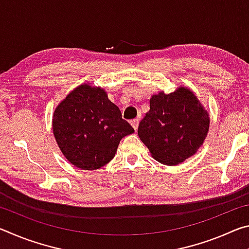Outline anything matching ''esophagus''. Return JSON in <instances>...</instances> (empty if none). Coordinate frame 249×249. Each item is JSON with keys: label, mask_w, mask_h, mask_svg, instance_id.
Masks as SVG:
<instances>
[{"label": "esophagus", "mask_w": 249, "mask_h": 249, "mask_svg": "<svg viewBox=\"0 0 249 249\" xmlns=\"http://www.w3.org/2000/svg\"><path fill=\"white\" fill-rule=\"evenodd\" d=\"M138 123H140V117H137V119L130 121V124H132L133 128H134L135 130H136V129L138 128Z\"/></svg>", "instance_id": "34e87169"}]
</instances>
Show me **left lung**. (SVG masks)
Wrapping results in <instances>:
<instances>
[{"label": "left lung", "mask_w": 249, "mask_h": 249, "mask_svg": "<svg viewBox=\"0 0 249 249\" xmlns=\"http://www.w3.org/2000/svg\"><path fill=\"white\" fill-rule=\"evenodd\" d=\"M149 111L138 126V136L157 161L175 166L196 153L209 132L210 116L193 92L179 87L149 100Z\"/></svg>", "instance_id": "1"}]
</instances>
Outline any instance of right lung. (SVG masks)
<instances>
[{"instance_id": "add662e5", "label": "right lung", "mask_w": 249, "mask_h": 249, "mask_svg": "<svg viewBox=\"0 0 249 249\" xmlns=\"http://www.w3.org/2000/svg\"><path fill=\"white\" fill-rule=\"evenodd\" d=\"M53 130L61 153L82 170L107 165L122 138L134 133L105 90L90 83L77 87L59 103L53 115Z\"/></svg>"}]
</instances>
